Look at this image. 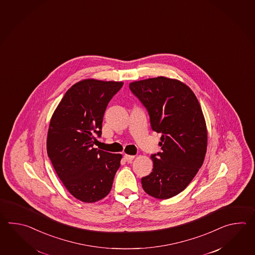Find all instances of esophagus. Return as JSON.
Wrapping results in <instances>:
<instances>
[{
	"label": "esophagus",
	"instance_id": "obj_1",
	"mask_svg": "<svg viewBox=\"0 0 255 255\" xmlns=\"http://www.w3.org/2000/svg\"><path fill=\"white\" fill-rule=\"evenodd\" d=\"M124 157H125V159L128 162H131V161L134 159L135 156H132V155H125Z\"/></svg>",
	"mask_w": 255,
	"mask_h": 255
}]
</instances>
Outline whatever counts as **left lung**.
I'll list each match as a JSON object with an SVG mask.
<instances>
[{
  "label": "left lung",
  "mask_w": 255,
  "mask_h": 255,
  "mask_svg": "<svg viewBox=\"0 0 255 255\" xmlns=\"http://www.w3.org/2000/svg\"><path fill=\"white\" fill-rule=\"evenodd\" d=\"M146 109L153 131L161 133L162 151L152 154L151 173L141 179L156 199L178 195L201 168L207 150V128L201 106L190 87L164 76L129 84Z\"/></svg>",
  "instance_id": "left-lung-1"
}]
</instances>
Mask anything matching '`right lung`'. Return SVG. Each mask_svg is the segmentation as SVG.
I'll return each instance as SVG.
<instances>
[{"mask_svg":"<svg viewBox=\"0 0 255 255\" xmlns=\"http://www.w3.org/2000/svg\"><path fill=\"white\" fill-rule=\"evenodd\" d=\"M122 82L87 79L67 90L50 121L46 148L55 172L77 200L96 202L111 190L122 155L94 147L104 114Z\"/></svg>","mask_w":255,"mask_h":255,"instance_id":"right-lung-1","label":"right lung"}]
</instances>
